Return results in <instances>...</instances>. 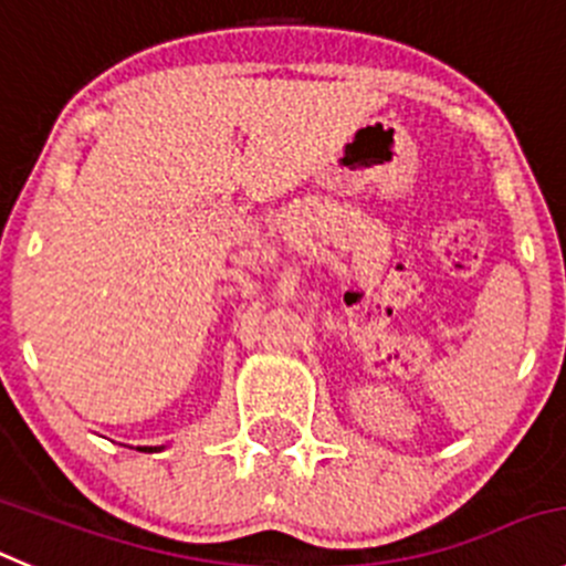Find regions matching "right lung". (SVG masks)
I'll return each instance as SVG.
<instances>
[{
    "instance_id": "right-lung-1",
    "label": "right lung",
    "mask_w": 566,
    "mask_h": 566,
    "mask_svg": "<svg viewBox=\"0 0 566 566\" xmlns=\"http://www.w3.org/2000/svg\"><path fill=\"white\" fill-rule=\"evenodd\" d=\"M142 450V453H158V450H164V448H138Z\"/></svg>"
}]
</instances>
